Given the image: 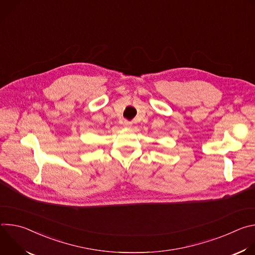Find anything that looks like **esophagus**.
Segmentation results:
<instances>
[{
  "label": "esophagus",
  "mask_w": 255,
  "mask_h": 255,
  "mask_svg": "<svg viewBox=\"0 0 255 255\" xmlns=\"http://www.w3.org/2000/svg\"><path fill=\"white\" fill-rule=\"evenodd\" d=\"M123 126H124V127H126V128H130V127L132 126V123H131L130 121H128V120H124V122H123Z\"/></svg>",
  "instance_id": "obj_1"
}]
</instances>
